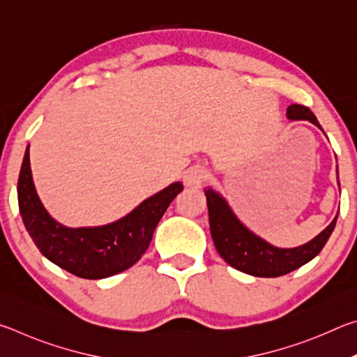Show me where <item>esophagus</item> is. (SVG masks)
I'll return each mask as SVG.
<instances>
[{
  "mask_svg": "<svg viewBox=\"0 0 357 357\" xmlns=\"http://www.w3.org/2000/svg\"><path fill=\"white\" fill-rule=\"evenodd\" d=\"M208 176H209V173L206 168L202 165H195V167H190L189 170L185 172L184 183L189 187H200L204 181L208 179Z\"/></svg>",
  "mask_w": 357,
  "mask_h": 357,
  "instance_id": "esophagus-1",
  "label": "esophagus"
}]
</instances>
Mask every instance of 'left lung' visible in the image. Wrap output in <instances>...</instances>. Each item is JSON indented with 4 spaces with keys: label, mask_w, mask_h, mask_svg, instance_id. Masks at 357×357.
I'll list each match as a JSON object with an SVG mask.
<instances>
[{
    "label": "left lung",
    "mask_w": 357,
    "mask_h": 357,
    "mask_svg": "<svg viewBox=\"0 0 357 357\" xmlns=\"http://www.w3.org/2000/svg\"><path fill=\"white\" fill-rule=\"evenodd\" d=\"M287 116L293 121L307 119L321 129L315 114L304 105H289ZM204 195H206L208 203L211 236H213L219 255L231 268L255 277H280L309 263L323 250L324 244L328 243L335 228L337 215L310 243L294 247V249H280V247H274L257 236L255 233H252L233 214L231 208L228 206L225 198L220 193L213 189H206Z\"/></svg>",
    "instance_id": "obj_1"
}]
</instances>
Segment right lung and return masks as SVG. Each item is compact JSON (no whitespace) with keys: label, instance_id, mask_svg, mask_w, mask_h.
Segmentation results:
<instances>
[{"label":"right lung","instance_id":"right-lung-1","mask_svg":"<svg viewBox=\"0 0 357 357\" xmlns=\"http://www.w3.org/2000/svg\"><path fill=\"white\" fill-rule=\"evenodd\" d=\"M183 189L181 183H173L146 198L130 214L108 225L68 228L42 206L34 189L28 146L17 193L23 223L42 255L70 274L98 280L123 273L142 258L157 223Z\"/></svg>","mask_w":357,"mask_h":357}]
</instances>
